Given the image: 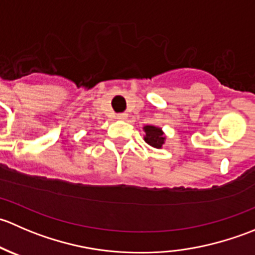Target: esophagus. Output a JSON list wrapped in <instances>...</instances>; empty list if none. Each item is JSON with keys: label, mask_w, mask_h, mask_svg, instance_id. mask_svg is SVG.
<instances>
[{"label": "esophagus", "mask_w": 255, "mask_h": 255, "mask_svg": "<svg viewBox=\"0 0 255 255\" xmlns=\"http://www.w3.org/2000/svg\"><path fill=\"white\" fill-rule=\"evenodd\" d=\"M127 117H128L127 113H125V112L117 113V118H118V120H126V118H127Z\"/></svg>", "instance_id": "obj_1"}]
</instances>
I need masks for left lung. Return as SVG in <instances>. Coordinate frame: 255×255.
I'll return each instance as SVG.
<instances>
[{"mask_svg":"<svg viewBox=\"0 0 255 255\" xmlns=\"http://www.w3.org/2000/svg\"><path fill=\"white\" fill-rule=\"evenodd\" d=\"M145 130V137L144 140L149 144V145L154 146V148H161V145L164 144V134L161 132L160 128L154 127V126H145L144 127Z\"/></svg>","mask_w":255,"mask_h":255,"instance_id":"left-lung-1","label":"left lung"}]
</instances>
